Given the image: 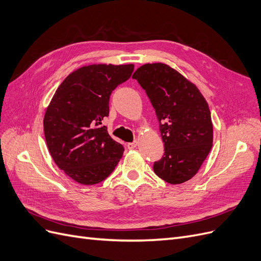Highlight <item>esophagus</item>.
<instances>
[{
    "label": "esophagus",
    "mask_w": 261,
    "mask_h": 261,
    "mask_svg": "<svg viewBox=\"0 0 261 261\" xmlns=\"http://www.w3.org/2000/svg\"><path fill=\"white\" fill-rule=\"evenodd\" d=\"M137 145H138L137 141H134V143H129V144H127V148H128L129 150H133V149H135V148L137 147Z\"/></svg>",
    "instance_id": "esophagus-1"
}]
</instances>
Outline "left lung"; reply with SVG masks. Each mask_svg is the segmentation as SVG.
<instances>
[{
  "mask_svg": "<svg viewBox=\"0 0 261 261\" xmlns=\"http://www.w3.org/2000/svg\"><path fill=\"white\" fill-rule=\"evenodd\" d=\"M150 99L164 143L155 174L170 184L191 179L212 148L213 126L206 99L177 70L163 63L145 64L133 75Z\"/></svg>",
  "mask_w": 261,
  "mask_h": 261,
  "instance_id": "obj_1",
  "label": "left lung"
}]
</instances>
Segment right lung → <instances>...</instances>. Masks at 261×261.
Here are the masks:
<instances>
[{"label": "right lung", "mask_w": 261, "mask_h": 261, "mask_svg": "<svg viewBox=\"0 0 261 261\" xmlns=\"http://www.w3.org/2000/svg\"><path fill=\"white\" fill-rule=\"evenodd\" d=\"M133 70V64L83 66L63 81L46 108V146L55 164L77 183L105 180L123 155L124 147L109 135L102 120L109 115L112 91Z\"/></svg>", "instance_id": "right-lung-1"}]
</instances>
